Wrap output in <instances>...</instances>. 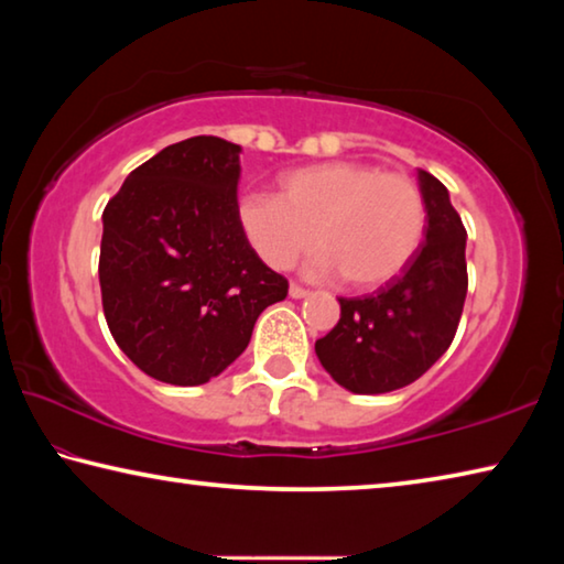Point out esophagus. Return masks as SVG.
<instances>
[{
    "label": "esophagus",
    "instance_id": "1",
    "mask_svg": "<svg viewBox=\"0 0 564 564\" xmlns=\"http://www.w3.org/2000/svg\"><path fill=\"white\" fill-rule=\"evenodd\" d=\"M289 295L291 299H305V295H308V289H303V285H299V283H291Z\"/></svg>",
    "mask_w": 564,
    "mask_h": 564
}]
</instances>
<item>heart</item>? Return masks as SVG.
Listing matches in <instances>:
<instances>
[{
    "instance_id": "1",
    "label": "heart",
    "mask_w": 564,
    "mask_h": 564,
    "mask_svg": "<svg viewBox=\"0 0 564 564\" xmlns=\"http://www.w3.org/2000/svg\"><path fill=\"white\" fill-rule=\"evenodd\" d=\"M246 241L273 269H289L316 241L313 275L340 271L356 289H378L405 269L425 234V202L405 174L362 161H323L285 171L275 194L236 204Z\"/></svg>"
}]
</instances>
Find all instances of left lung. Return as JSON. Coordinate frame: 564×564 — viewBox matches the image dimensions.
Listing matches in <instances>:
<instances>
[{"instance_id":"8db88e82","label":"left lung","mask_w":564,"mask_h":564,"mask_svg":"<svg viewBox=\"0 0 564 564\" xmlns=\"http://www.w3.org/2000/svg\"><path fill=\"white\" fill-rule=\"evenodd\" d=\"M425 241L403 273L362 299H338L340 321L316 340V356L350 393L405 388L451 348L467 295L465 226L451 194L420 169Z\"/></svg>"}]
</instances>
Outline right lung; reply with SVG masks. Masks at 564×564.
Returning <instances> with one entry per match:
<instances>
[{"label": "right lung", "mask_w": 564, "mask_h": 564, "mask_svg": "<svg viewBox=\"0 0 564 564\" xmlns=\"http://www.w3.org/2000/svg\"><path fill=\"white\" fill-rule=\"evenodd\" d=\"M241 147L191 137L133 169L104 208L99 283L117 346L147 376L204 386L289 295L236 221Z\"/></svg>", "instance_id": "add662e5"}]
</instances>
